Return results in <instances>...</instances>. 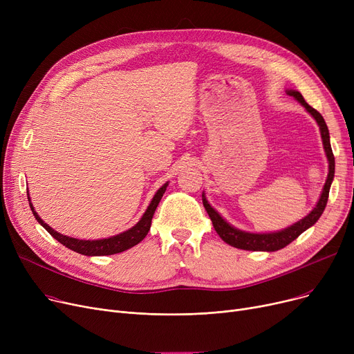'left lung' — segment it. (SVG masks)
<instances>
[{
	"mask_svg": "<svg viewBox=\"0 0 354 354\" xmlns=\"http://www.w3.org/2000/svg\"><path fill=\"white\" fill-rule=\"evenodd\" d=\"M286 93L288 96H292L299 103H301V106L313 116V119L317 122V124L320 127V133H322L323 147H324V152H326V156L328 160V175H327V179L324 183V188L322 191L320 199L317 201V203H315V207L310 211V214L306 215L299 222H295V224H292L281 231H275V232H248V231H243V230H238V228L232 227L230 222H227L218 214V211H215L211 207V203L208 202L205 194L202 192L203 207H205V209L212 221L216 234L222 238V241H225L227 244H230L231 247L239 248V250L272 252V251H278V250L287 247L290 243H292L295 238H299V235H301L306 230L313 227L315 222L319 221V218L322 216V214L324 212V208L327 205L330 187H331V182L334 179V156H333L331 145H330L328 127H327L323 116L304 100L300 91L287 88Z\"/></svg>",
	"mask_w": 354,
	"mask_h": 354,
	"instance_id": "left-lung-1",
	"label": "left lung"
}]
</instances>
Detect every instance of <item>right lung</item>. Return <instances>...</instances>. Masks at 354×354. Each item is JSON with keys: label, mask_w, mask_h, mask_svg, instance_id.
<instances>
[{"label": "right lung", "mask_w": 354, "mask_h": 354, "mask_svg": "<svg viewBox=\"0 0 354 354\" xmlns=\"http://www.w3.org/2000/svg\"><path fill=\"white\" fill-rule=\"evenodd\" d=\"M169 182L163 183L162 187L156 191V194L153 195L151 203L146 208L145 214L142 215V218L138 221V224L133 225L130 230L120 232L118 235L109 236V238H103V239H77L73 236H67L63 235L60 232H57L55 230H53L50 225H47L46 222L40 218V215L35 212L32 203L30 201V195H28V202H30V208L37 219L39 224H41L43 228H46V231L54 238L57 239L60 244H63L64 247L70 248L71 251H76L82 255H88V257H100V255H111V254H119L123 252L129 248H132L135 245H138L140 241L147 235L149 230H151V224H152V218L153 214L159 205V202L167 188Z\"/></svg>", "instance_id": "right-lung-1"}]
</instances>
